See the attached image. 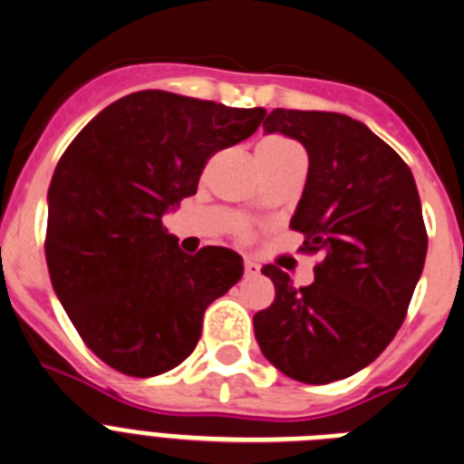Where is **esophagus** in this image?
<instances>
[{"label": "esophagus", "mask_w": 464, "mask_h": 464, "mask_svg": "<svg viewBox=\"0 0 464 464\" xmlns=\"http://www.w3.org/2000/svg\"><path fill=\"white\" fill-rule=\"evenodd\" d=\"M244 271H246V276H260L262 266L257 265V262H255V260H246L244 262Z\"/></svg>", "instance_id": "obj_1"}]
</instances>
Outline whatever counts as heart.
Listing matches in <instances>:
<instances>
[{
	"instance_id": "1",
	"label": "heart",
	"mask_w": 464,
	"mask_h": 464,
	"mask_svg": "<svg viewBox=\"0 0 464 464\" xmlns=\"http://www.w3.org/2000/svg\"><path fill=\"white\" fill-rule=\"evenodd\" d=\"M292 151H301L292 140L280 138V135H271L257 144V154L260 156H280V154H292Z\"/></svg>"
}]
</instances>
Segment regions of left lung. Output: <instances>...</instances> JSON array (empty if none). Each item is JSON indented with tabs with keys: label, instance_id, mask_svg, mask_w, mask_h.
<instances>
[{
	"label": "left lung",
	"instance_id": "obj_1",
	"mask_svg": "<svg viewBox=\"0 0 464 464\" xmlns=\"http://www.w3.org/2000/svg\"><path fill=\"white\" fill-rule=\"evenodd\" d=\"M262 126L304 144L308 179L290 227L324 260L308 287L274 265L262 269L276 299L253 317L255 338L292 380H345L393 340L423 271L416 181L384 140L347 114L278 108Z\"/></svg>",
	"mask_w": 464,
	"mask_h": 464
}]
</instances>
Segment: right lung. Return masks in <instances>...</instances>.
<instances>
[{"instance_id":"obj_1","label":"right lung","mask_w":464,"mask_h":464,"mask_svg":"<svg viewBox=\"0 0 464 464\" xmlns=\"http://www.w3.org/2000/svg\"><path fill=\"white\" fill-rule=\"evenodd\" d=\"M265 108L147 89L114 101L63 151L48 188L54 295L93 354L154 377L198 345L207 305L244 276L223 246L186 255L163 216L198 193L204 163L250 138Z\"/></svg>"}]
</instances>
